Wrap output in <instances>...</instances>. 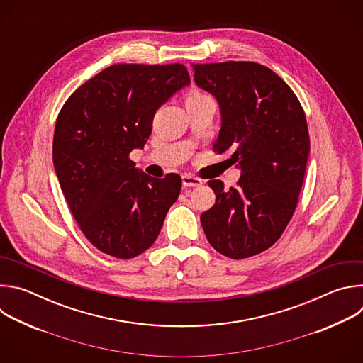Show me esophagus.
Instances as JSON below:
<instances>
[{"instance_id":"obj_1","label":"esophagus","mask_w":363,"mask_h":363,"mask_svg":"<svg viewBox=\"0 0 363 363\" xmlns=\"http://www.w3.org/2000/svg\"><path fill=\"white\" fill-rule=\"evenodd\" d=\"M182 185L184 186H201L202 181L199 178H196V177L185 174V175H182Z\"/></svg>"}]
</instances>
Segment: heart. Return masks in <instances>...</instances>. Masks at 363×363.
Listing matches in <instances>:
<instances>
[{
	"mask_svg": "<svg viewBox=\"0 0 363 363\" xmlns=\"http://www.w3.org/2000/svg\"><path fill=\"white\" fill-rule=\"evenodd\" d=\"M201 96H203V94H201V93H191V94L186 97V101H188V100H192V99H196V97H201Z\"/></svg>",
	"mask_w": 363,
	"mask_h": 363,
	"instance_id": "1",
	"label": "heart"
}]
</instances>
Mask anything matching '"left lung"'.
I'll use <instances>...</instances> for the list:
<instances>
[{"instance_id": "8db88e82", "label": "left lung", "mask_w": 363, "mask_h": 363, "mask_svg": "<svg viewBox=\"0 0 363 363\" xmlns=\"http://www.w3.org/2000/svg\"><path fill=\"white\" fill-rule=\"evenodd\" d=\"M194 80L220 106L214 150H230L241 169L237 188L208 182L217 199L201 216L203 233L234 260L260 254L281 237L296 210L310 150L304 112L287 83L258 63L195 65Z\"/></svg>"}]
</instances>
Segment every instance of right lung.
Masks as SVG:
<instances>
[{
	"label": "right lung",
	"instance_id": "right-lung-1",
	"mask_svg": "<svg viewBox=\"0 0 363 363\" xmlns=\"http://www.w3.org/2000/svg\"><path fill=\"white\" fill-rule=\"evenodd\" d=\"M182 65H115L83 83L62 108L53 164L70 211L87 240L116 258H133L157 240L178 199L181 177L135 168L157 111L189 86Z\"/></svg>",
	"mask_w": 363,
	"mask_h": 363
}]
</instances>
